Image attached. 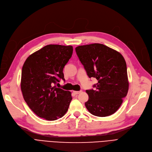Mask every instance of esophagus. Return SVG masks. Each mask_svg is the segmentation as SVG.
Returning a JSON list of instances; mask_svg holds the SVG:
<instances>
[{"mask_svg": "<svg viewBox=\"0 0 152 152\" xmlns=\"http://www.w3.org/2000/svg\"><path fill=\"white\" fill-rule=\"evenodd\" d=\"M81 92H82V91H74V94H75V95H77V94H79Z\"/></svg>", "mask_w": 152, "mask_h": 152, "instance_id": "esophagus-1", "label": "esophagus"}]
</instances>
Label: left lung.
Instances as JSON below:
<instances>
[{"mask_svg":"<svg viewBox=\"0 0 152 152\" xmlns=\"http://www.w3.org/2000/svg\"><path fill=\"white\" fill-rule=\"evenodd\" d=\"M79 60L88 76L96 78L94 90H86L89 98L85 104L88 111L98 117L116 112L129 90L127 66L121 53L99 43L75 48Z\"/></svg>","mask_w":152,"mask_h":152,"instance_id":"obj_1","label":"left lung"}]
</instances>
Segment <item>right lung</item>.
<instances>
[{
	"mask_svg": "<svg viewBox=\"0 0 152 152\" xmlns=\"http://www.w3.org/2000/svg\"><path fill=\"white\" fill-rule=\"evenodd\" d=\"M73 53L72 46L49 45L29 56L21 71V90L29 107L39 118L55 121L66 113L71 92L57 88Z\"/></svg>",
	"mask_w": 152,
	"mask_h": 152,
	"instance_id": "obj_1",
	"label": "right lung"
}]
</instances>
